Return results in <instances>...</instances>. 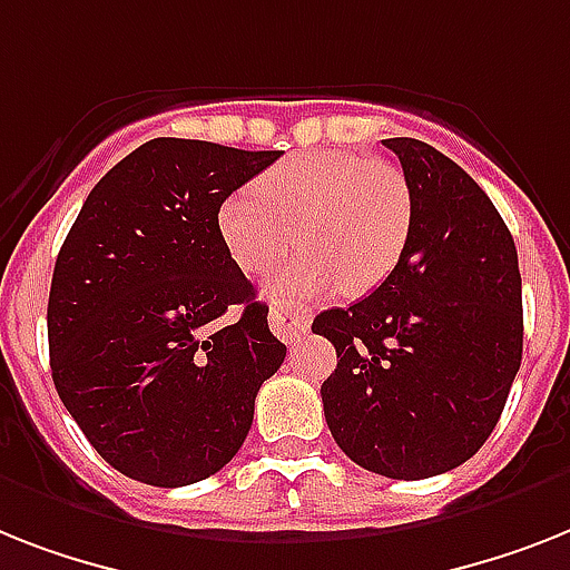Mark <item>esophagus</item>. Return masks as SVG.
Masks as SVG:
<instances>
[{
    "mask_svg": "<svg viewBox=\"0 0 570 570\" xmlns=\"http://www.w3.org/2000/svg\"><path fill=\"white\" fill-rule=\"evenodd\" d=\"M308 323H312V314L305 312V308H299V305H271V328H274V335L279 337V341L296 343L305 332H308Z\"/></svg>",
    "mask_w": 570,
    "mask_h": 570,
    "instance_id": "1",
    "label": "esophagus"
}]
</instances>
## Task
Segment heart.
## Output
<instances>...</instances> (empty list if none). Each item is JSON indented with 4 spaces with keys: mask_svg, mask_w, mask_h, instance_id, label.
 I'll use <instances>...</instances> for the list:
<instances>
[{
    "mask_svg": "<svg viewBox=\"0 0 570 570\" xmlns=\"http://www.w3.org/2000/svg\"><path fill=\"white\" fill-rule=\"evenodd\" d=\"M413 227V191L399 168L350 150H305L258 174L256 195L218 209L220 242L258 276L296 242L303 250L267 279L276 299L305 303L341 285L364 296L387 282Z\"/></svg>",
    "mask_w": 570,
    "mask_h": 570,
    "instance_id": "heart-1",
    "label": "heart"
}]
</instances>
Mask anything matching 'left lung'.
<instances>
[{
    "instance_id": "8db88e82",
    "label": "left lung",
    "mask_w": 570,
    "mask_h": 570,
    "mask_svg": "<svg viewBox=\"0 0 570 570\" xmlns=\"http://www.w3.org/2000/svg\"><path fill=\"white\" fill-rule=\"evenodd\" d=\"M381 145L411 183V238L373 294L314 317L337 352L320 396L346 458L422 481L465 463L501 420L524 337L519 253L454 159L407 136Z\"/></svg>"
}]
</instances>
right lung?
Returning a JSON list of instances; mask_svg holds the SVG:
<instances>
[{"mask_svg":"<svg viewBox=\"0 0 570 570\" xmlns=\"http://www.w3.org/2000/svg\"><path fill=\"white\" fill-rule=\"evenodd\" d=\"M279 150L150 139L83 200L49 291L51 379L89 445L150 487L220 472L285 361L218 209Z\"/></svg>","mask_w":570,"mask_h":570,"instance_id":"obj_1","label":"right lung"}]
</instances>
